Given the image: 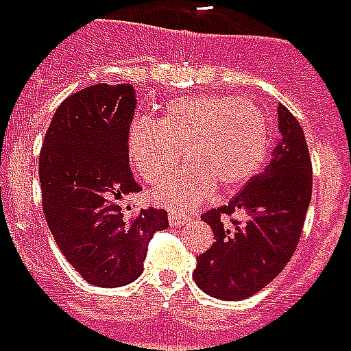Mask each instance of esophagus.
Masks as SVG:
<instances>
[{
    "mask_svg": "<svg viewBox=\"0 0 351 351\" xmlns=\"http://www.w3.org/2000/svg\"><path fill=\"white\" fill-rule=\"evenodd\" d=\"M188 220H190L188 214H178L176 210H171V213H169V223H171L173 228H180V226H184Z\"/></svg>",
    "mask_w": 351,
    "mask_h": 351,
    "instance_id": "1",
    "label": "esophagus"
}]
</instances>
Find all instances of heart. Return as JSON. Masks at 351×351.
<instances>
[{"instance_id":"heart-1","label":"heart","mask_w":351,"mask_h":351,"mask_svg":"<svg viewBox=\"0 0 351 351\" xmlns=\"http://www.w3.org/2000/svg\"><path fill=\"white\" fill-rule=\"evenodd\" d=\"M128 148L146 182L156 184L176 163L154 199L171 208H191L206 199L216 184L231 191L250 180L269 150L263 112L250 101L229 95L176 97L165 107L161 122L137 118L128 130Z\"/></svg>"}]
</instances>
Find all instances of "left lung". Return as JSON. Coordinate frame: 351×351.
I'll return each mask as SVG.
<instances>
[{
	"label": "left lung",
	"instance_id": "8db88e82",
	"mask_svg": "<svg viewBox=\"0 0 351 351\" xmlns=\"http://www.w3.org/2000/svg\"><path fill=\"white\" fill-rule=\"evenodd\" d=\"M278 131L280 143L265 171L228 205L201 216L216 243L197 258L193 280L221 301H241L263 289L299 243L312 197V161L301 123L284 105L278 107ZM235 213H244L245 221L228 226L225 216Z\"/></svg>",
	"mask_w": 351,
	"mask_h": 351
}]
</instances>
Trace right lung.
Returning a JSON list of instances; mask_svg holds the SVG:
<instances>
[{
	"label": "right lung",
	"instance_id": "obj_1",
	"mask_svg": "<svg viewBox=\"0 0 351 351\" xmlns=\"http://www.w3.org/2000/svg\"><path fill=\"white\" fill-rule=\"evenodd\" d=\"M131 84H93L73 93L50 120L39 156L43 213L65 259L99 287L143 274L148 241L169 228L167 213L143 208L125 218L122 201L141 191L130 169Z\"/></svg>",
	"mask_w": 351,
	"mask_h": 351
}]
</instances>
